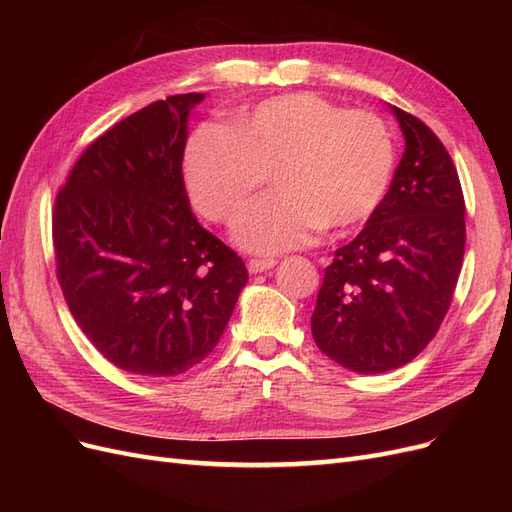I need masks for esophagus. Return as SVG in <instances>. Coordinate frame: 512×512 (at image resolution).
Listing matches in <instances>:
<instances>
[{
    "label": "esophagus",
    "instance_id": "esophagus-1",
    "mask_svg": "<svg viewBox=\"0 0 512 512\" xmlns=\"http://www.w3.org/2000/svg\"><path fill=\"white\" fill-rule=\"evenodd\" d=\"M275 265H277V262L273 258H267V260L252 258L250 262H247V271L256 275V273H262V271H271Z\"/></svg>",
    "mask_w": 512,
    "mask_h": 512
}]
</instances>
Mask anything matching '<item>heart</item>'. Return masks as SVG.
<instances>
[{
	"instance_id": "b5f03b06",
	"label": "heart",
	"mask_w": 512,
	"mask_h": 512,
	"mask_svg": "<svg viewBox=\"0 0 512 512\" xmlns=\"http://www.w3.org/2000/svg\"><path fill=\"white\" fill-rule=\"evenodd\" d=\"M395 173L386 123L314 94H286L239 111L230 128L200 126L183 153L194 209L211 222L237 215L267 175L275 192L247 207L232 239L247 252L282 254L324 226L361 228L382 207Z\"/></svg>"
}]
</instances>
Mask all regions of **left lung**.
Wrapping results in <instances>:
<instances>
[{
    "label": "left lung",
    "mask_w": 512,
    "mask_h": 512,
    "mask_svg": "<svg viewBox=\"0 0 512 512\" xmlns=\"http://www.w3.org/2000/svg\"><path fill=\"white\" fill-rule=\"evenodd\" d=\"M406 151L382 207L335 250L312 314L316 346L356 374L410 363L438 333L466 250L457 168L421 119L391 106Z\"/></svg>",
    "instance_id": "8db88e82"
}]
</instances>
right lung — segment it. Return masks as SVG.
Segmentation results:
<instances>
[{
  "instance_id": "1",
  "label": "right lung",
  "mask_w": 512,
  "mask_h": 512,
  "mask_svg": "<svg viewBox=\"0 0 512 512\" xmlns=\"http://www.w3.org/2000/svg\"><path fill=\"white\" fill-rule=\"evenodd\" d=\"M205 94L153 102L91 143L55 200L57 280L91 344L138 376H179L220 342L243 260L198 224L183 183Z\"/></svg>"
}]
</instances>
